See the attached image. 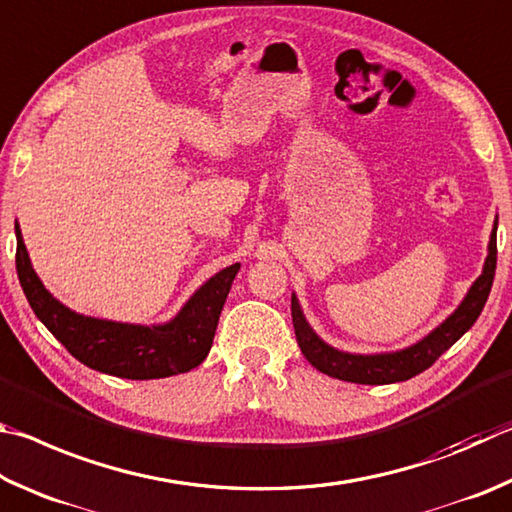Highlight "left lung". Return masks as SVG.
Segmentation results:
<instances>
[{
    "instance_id": "1",
    "label": "left lung",
    "mask_w": 512,
    "mask_h": 512,
    "mask_svg": "<svg viewBox=\"0 0 512 512\" xmlns=\"http://www.w3.org/2000/svg\"><path fill=\"white\" fill-rule=\"evenodd\" d=\"M497 270V222L490 236L488 258L483 265V274L468 292V297L452 317H447L434 333H429L423 342L414 344L411 348L398 353H384V355H351L335 351L333 346L312 333L306 317L299 308L297 297H292V324L294 335L301 353L306 355V360L315 366L317 371L330 375V378L355 382V384H391V382H405L414 375L423 373L429 369L438 357H441L447 348H450L456 339H461L472 328L474 321L479 319L483 306H486L488 294L495 281Z\"/></svg>"
}]
</instances>
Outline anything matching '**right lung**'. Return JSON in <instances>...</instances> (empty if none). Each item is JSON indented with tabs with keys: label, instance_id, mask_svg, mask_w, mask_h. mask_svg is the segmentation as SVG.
<instances>
[{
	"label": "right lung",
	"instance_id": "obj_1",
	"mask_svg": "<svg viewBox=\"0 0 512 512\" xmlns=\"http://www.w3.org/2000/svg\"><path fill=\"white\" fill-rule=\"evenodd\" d=\"M15 236L17 276L35 317L89 369L128 380H155L191 371L209 355L222 306L240 270L238 263L206 281L170 324L148 328L83 317L62 306L33 272L17 224Z\"/></svg>",
	"mask_w": 512,
	"mask_h": 512
}]
</instances>
